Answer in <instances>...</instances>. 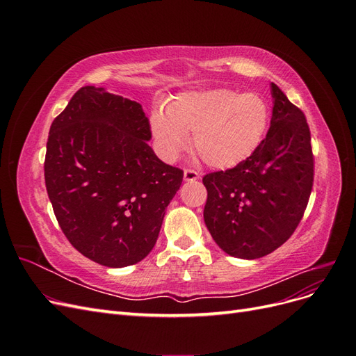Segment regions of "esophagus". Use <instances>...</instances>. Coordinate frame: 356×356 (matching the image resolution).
Masks as SVG:
<instances>
[{
  "label": "esophagus",
  "mask_w": 356,
  "mask_h": 356,
  "mask_svg": "<svg viewBox=\"0 0 356 356\" xmlns=\"http://www.w3.org/2000/svg\"><path fill=\"white\" fill-rule=\"evenodd\" d=\"M184 179L188 182H193L199 179V174L195 169H184Z\"/></svg>",
  "instance_id": "obj_1"
}]
</instances>
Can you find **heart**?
Listing matches in <instances>:
<instances>
[{
    "instance_id": "b5f03b06",
    "label": "heart",
    "mask_w": 356,
    "mask_h": 356,
    "mask_svg": "<svg viewBox=\"0 0 356 356\" xmlns=\"http://www.w3.org/2000/svg\"><path fill=\"white\" fill-rule=\"evenodd\" d=\"M268 126V108L260 95L227 89L178 96L168 113L152 114V131L160 153L174 161L188 145L211 168L242 163L261 144Z\"/></svg>"
}]
</instances>
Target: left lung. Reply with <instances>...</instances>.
<instances>
[{"label": "left lung", "mask_w": 356, "mask_h": 356, "mask_svg": "<svg viewBox=\"0 0 356 356\" xmlns=\"http://www.w3.org/2000/svg\"><path fill=\"white\" fill-rule=\"evenodd\" d=\"M270 127L242 163L203 177L204 224L232 257L254 260L284 245L303 218L314 186L306 117L272 83Z\"/></svg>", "instance_id": "left-lung-1"}]
</instances>
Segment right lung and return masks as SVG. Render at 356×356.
<instances>
[{
  "label": "right lung",
  "instance_id": "add662e5",
  "mask_svg": "<svg viewBox=\"0 0 356 356\" xmlns=\"http://www.w3.org/2000/svg\"><path fill=\"white\" fill-rule=\"evenodd\" d=\"M143 106L84 86L53 120L44 179L70 243L106 267L136 264L153 250L184 172L166 165Z\"/></svg>",
  "mask_w": 356,
  "mask_h": 356
}]
</instances>
